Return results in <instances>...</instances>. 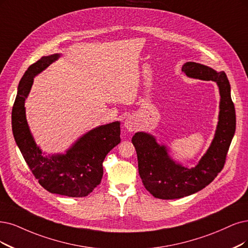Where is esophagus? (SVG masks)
<instances>
[{"instance_id":"obj_1","label":"esophagus","mask_w":248,"mask_h":248,"mask_svg":"<svg viewBox=\"0 0 248 248\" xmlns=\"http://www.w3.org/2000/svg\"><path fill=\"white\" fill-rule=\"evenodd\" d=\"M137 125H138V124H137V123H136L134 117H129V118L125 119L124 126H125V129H126L127 131L134 132V131L137 129V127H138Z\"/></svg>"}]
</instances>
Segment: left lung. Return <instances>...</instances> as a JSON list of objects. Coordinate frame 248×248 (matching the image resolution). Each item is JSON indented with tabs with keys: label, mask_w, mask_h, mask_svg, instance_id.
Masks as SVG:
<instances>
[{
	"label": "left lung",
	"mask_w": 248,
	"mask_h": 248,
	"mask_svg": "<svg viewBox=\"0 0 248 248\" xmlns=\"http://www.w3.org/2000/svg\"><path fill=\"white\" fill-rule=\"evenodd\" d=\"M186 76L216 81L221 95L218 124L207 152L195 168L187 169L171 160L166 146H160L149 134L136 133L132 138L138 156L139 173L146 190L159 199H178L200 191L223 170L236 129V114L230 94V82L224 71L195 62L182 67Z\"/></svg>",
	"instance_id": "1"
}]
</instances>
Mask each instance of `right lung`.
Here are the masks:
<instances>
[{"mask_svg":"<svg viewBox=\"0 0 248 248\" xmlns=\"http://www.w3.org/2000/svg\"><path fill=\"white\" fill-rule=\"evenodd\" d=\"M58 58L59 54L42 57L25 71L12 109V131L24 160L43 188L59 195L85 197L100 184L104 158L121 142V124L114 122L98 126L78 139L66 154L44 156L27 125L24 102L33 78Z\"/></svg>","mask_w":248,"mask_h":248,"instance_id":"add662e5","label":"right lung"}]
</instances>
